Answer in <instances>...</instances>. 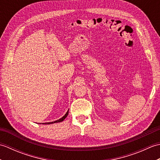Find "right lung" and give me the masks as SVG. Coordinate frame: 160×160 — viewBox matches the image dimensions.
<instances>
[{
    "label": "right lung",
    "instance_id": "add662e5",
    "mask_svg": "<svg viewBox=\"0 0 160 160\" xmlns=\"http://www.w3.org/2000/svg\"><path fill=\"white\" fill-rule=\"evenodd\" d=\"M68 114H69V110H68V111L66 113V114L64 115V116L62 118H60V119H59V120H56V121H54V122H47V123H45V124H53V123H56V122H62L64 119H65L67 117V115H68Z\"/></svg>",
    "mask_w": 160,
    "mask_h": 160
}]
</instances>
